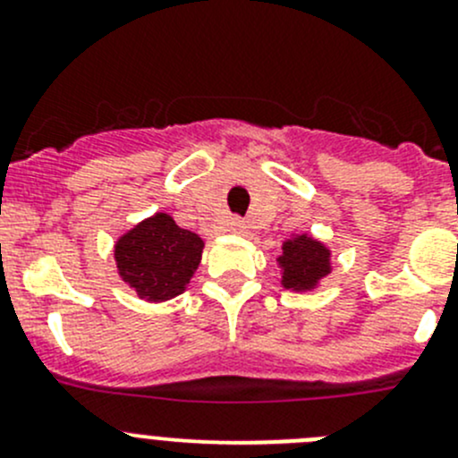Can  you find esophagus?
<instances>
[{
	"label": "esophagus",
	"instance_id": "1",
	"mask_svg": "<svg viewBox=\"0 0 458 458\" xmlns=\"http://www.w3.org/2000/svg\"><path fill=\"white\" fill-rule=\"evenodd\" d=\"M230 233L243 234V233H246V224H243L242 219H233V221H230Z\"/></svg>",
	"mask_w": 458,
	"mask_h": 458
}]
</instances>
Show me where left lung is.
<instances>
[{
  "label": "left lung",
  "instance_id": "8db88e82",
  "mask_svg": "<svg viewBox=\"0 0 458 458\" xmlns=\"http://www.w3.org/2000/svg\"><path fill=\"white\" fill-rule=\"evenodd\" d=\"M279 266L284 270V288L306 293L330 275V250L308 234H299L284 243Z\"/></svg>",
  "mask_w": 458,
  "mask_h": 458
}]
</instances>
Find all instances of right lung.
<instances>
[{
    "instance_id": "add662e5",
    "label": "right lung",
    "mask_w": 458,
    "mask_h": 458,
    "mask_svg": "<svg viewBox=\"0 0 458 458\" xmlns=\"http://www.w3.org/2000/svg\"><path fill=\"white\" fill-rule=\"evenodd\" d=\"M199 234L179 228L173 216L157 212L128 230L114 246L119 276L140 299L165 301L186 290L201 261Z\"/></svg>"
}]
</instances>
